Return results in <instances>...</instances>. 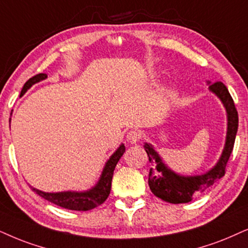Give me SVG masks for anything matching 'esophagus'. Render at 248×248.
<instances>
[{"mask_svg": "<svg viewBox=\"0 0 248 248\" xmlns=\"http://www.w3.org/2000/svg\"><path fill=\"white\" fill-rule=\"evenodd\" d=\"M126 139L128 142L130 144H135L136 142H139L140 139V133L139 130H130L129 133L127 134Z\"/></svg>", "mask_w": 248, "mask_h": 248, "instance_id": "obj_1", "label": "esophagus"}]
</instances>
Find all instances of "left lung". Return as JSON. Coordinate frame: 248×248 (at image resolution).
<instances>
[{"mask_svg": "<svg viewBox=\"0 0 248 248\" xmlns=\"http://www.w3.org/2000/svg\"><path fill=\"white\" fill-rule=\"evenodd\" d=\"M207 84L209 86V92L214 93L223 104L227 112L228 121L223 151L214 167L202 175L184 176V175L175 173L165 164L152 144L144 143V149L152 166L149 173V186L152 193L164 202L170 203L189 202L194 197L205 192L209 186H212L225 174V166L233 150L238 130V112L232 97L230 96L229 90L223 83L215 82L212 84L207 81Z\"/></svg>", "mask_w": 248, "mask_h": 248, "instance_id": "obj_1", "label": "left lung"}]
</instances>
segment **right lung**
Returning <instances> with one entry per match:
<instances>
[{"mask_svg":"<svg viewBox=\"0 0 248 248\" xmlns=\"http://www.w3.org/2000/svg\"><path fill=\"white\" fill-rule=\"evenodd\" d=\"M48 75L45 73L36 74L35 77L31 78L26 83L24 84L21 89L20 97L24 96V93L30 89L33 84H35L40 81L46 80ZM126 151L124 144H121L120 146L115 150V152L109 156V159L105 162L104 168H103L99 180L93 186L92 189L86 191H62V192H45L35 187H32V190L40 197L45 198L48 202L55 203V205L61 206L62 208L71 209V211H90V209L102 205L103 202L108 199L109 192H111V184L112 177H113V171L118 161Z\"/></svg>","mask_w":248,"mask_h":248,"instance_id":"right-lung-1","label":"right lung"}]
</instances>
